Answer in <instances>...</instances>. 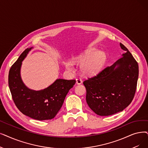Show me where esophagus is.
<instances>
[{"label": "esophagus", "mask_w": 148, "mask_h": 148, "mask_svg": "<svg viewBox=\"0 0 148 148\" xmlns=\"http://www.w3.org/2000/svg\"><path fill=\"white\" fill-rule=\"evenodd\" d=\"M76 83L77 85H80V84H82V80H81V79H80V78H78V79H76Z\"/></svg>", "instance_id": "1"}]
</instances>
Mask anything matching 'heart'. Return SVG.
Returning a JSON list of instances; mask_svg holds the SVG:
<instances>
[{"label":"heart","mask_w":148,"mask_h":148,"mask_svg":"<svg viewBox=\"0 0 148 148\" xmlns=\"http://www.w3.org/2000/svg\"><path fill=\"white\" fill-rule=\"evenodd\" d=\"M106 60V53L101 51H97L95 48L87 49L74 59L75 62L81 63L82 72L86 75H94L98 73L103 66ZM65 66L69 71H73L74 69L73 64L70 62H66Z\"/></svg>","instance_id":"1"}]
</instances>
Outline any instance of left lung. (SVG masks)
I'll list each match as a JSON object with an SVG mask.
<instances>
[{"instance_id":"obj_1","label":"left lung","mask_w":148,"mask_h":148,"mask_svg":"<svg viewBox=\"0 0 148 148\" xmlns=\"http://www.w3.org/2000/svg\"><path fill=\"white\" fill-rule=\"evenodd\" d=\"M120 46L126 51L120 59L83 82L86 89V103L100 116L122 111L131 103L136 93L138 63L123 44L120 43Z\"/></svg>"}]
</instances>
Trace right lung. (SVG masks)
I'll return each mask as SVG.
<instances>
[{"label":"right lung","mask_w":148,"mask_h":148,"mask_svg":"<svg viewBox=\"0 0 148 148\" xmlns=\"http://www.w3.org/2000/svg\"><path fill=\"white\" fill-rule=\"evenodd\" d=\"M33 47L27 48L19 56L10 68L8 85L12 99L22 114L37 120H50L59 111L75 80L57 79L42 90L31 89L23 82L21 75L22 61Z\"/></svg>","instance_id":"right-lung-1"}]
</instances>
